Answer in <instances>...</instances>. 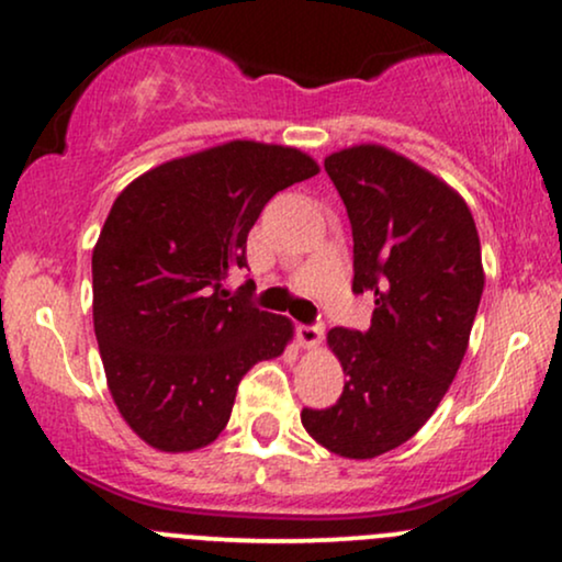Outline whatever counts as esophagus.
<instances>
[{
    "mask_svg": "<svg viewBox=\"0 0 562 562\" xmlns=\"http://www.w3.org/2000/svg\"><path fill=\"white\" fill-rule=\"evenodd\" d=\"M322 335H325V330H322L319 325H301L299 327V344L303 348H317L322 344Z\"/></svg>",
    "mask_w": 562,
    "mask_h": 562,
    "instance_id": "obj_1",
    "label": "esophagus"
}]
</instances>
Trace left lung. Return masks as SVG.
<instances>
[{
  "label": "left lung",
  "instance_id": "obj_1",
  "mask_svg": "<svg viewBox=\"0 0 562 562\" xmlns=\"http://www.w3.org/2000/svg\"><path fill=\"white\" fill-rule=\"evenodd\" d=\"M325 171L351 222L353 293L375 295V312L367 333H327L344 393L301 423L333 454L372 460L428 423L460 370L486 280L481 240L460 192L389 147H344Z\"/></svg>",
  "mask_w": 562,
  "mask_h": 562
}]
</instances>
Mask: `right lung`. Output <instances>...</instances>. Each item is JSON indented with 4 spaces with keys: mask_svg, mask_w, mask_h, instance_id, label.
Here are the masks:
<instances>
[{
    "mask_svg": "<svg viewBox=\"0 0 562 562\" xmlns=\"http://www.w3.org/2000/svg\"><path fill=\"white\" fill-rule=\"evenodd\" d=\"M314 173L299 147L232 139L166 160L115 198L92 254L94 335L121 417L153 449L216 441L245 372L293 340V322L224 280L248 267L263 205Z\"/></svg>",
    "mask_w": 562,
    "mask_h": 562,
    "instance_id": "right-lung-1",
    "label": "right lung"
}]
</instances>
